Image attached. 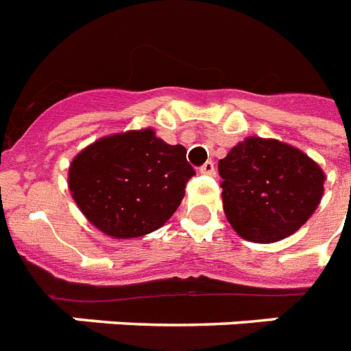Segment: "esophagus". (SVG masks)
Listing matches in <instances>:
<instances>
[{"label": "esophagus", "instance_id": "34e87169", "mask_svg": "<svg viewBox=\"0 0 351 351\" xmlns=\"http://www.w3.org/2000/svg\"><path fill=\"white\" fill-rule=\"evenodd\" d=\"M200 173H202V175H215V164H213V162H206V164L200 167Z\"/></svg>", "mask_w": 351, "mask_h": 351}]
</instances>
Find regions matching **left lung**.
<instances>
[{"label":"left lung","instance_id":"left-lung-1","mask_svg":"<svg viewBox=\"0 0 351 351\" xmlns=\"http://www.w3.org/2000/svg\"><path fill=\"white\" fill-rule=\"evenodd\" d=\"M228 222L245 240L269 244L300 230L324 195L326 175L300 149L247 136L219 162Z\"/></svg>","mask_w":351,"mask_h":351}]
</instances>
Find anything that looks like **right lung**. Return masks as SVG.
I'll list each match as a JSON object with an SVG mask.
<instances>
[{
	"label": "right lung",
	"instance_id": "1",
	"mask_svg": "<svg viewBox=\"0 0 351 351\" xmlns=\"http://www.w3.org/2000/svg\"><path fill=\"white\" fill-rule=\"evenodd\" d=\"M195 175L186 147L151 127L98 138L69 165V189L85 219L112 239H136L167 222Z\"/></svg>",
	"mask_w": 351,
	"mask_h": 351
}]
</instances>
